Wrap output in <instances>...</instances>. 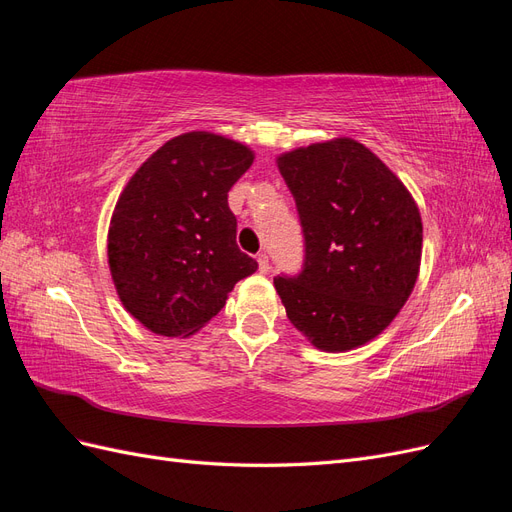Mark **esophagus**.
Segmentation results:
<instances>
[{
	"label": "esophagus",
	"mask_w": 512,
	"mask_h": 512,
	"mask_svg": "<svg viewBox=\"0 0 512 512\" xmlns=\"http://www.w3.org/2000/svg\"><path fill=\"white\" fill-rule=\"evenodd\" d=\"M258 269H260V273H269V269H271V265H269V256L267 254H258Z\"/></svg>",
	"instance_id": "34e87169"
}]
</instances>
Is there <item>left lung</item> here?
I'll return each instance as SVG.
<instances>
[{
    "instance_id": "obj_1",
    "label": "left lung",
    "mask_w": 512,
    "mask_h": 512,
    "mask_svg": "<svg viewBox=\"0 0 512 512\" xmlns=\"http://www.w3.org/2000/svg\"><path fill=\"white\" fill-rule=\"evenodd\" d=\"M277 168L305 235L303 271L273 280L286 316L318 350L365 346L414 290L423 254L416 200L348 136L280 153Z\"/></svg>"
}]
</instances>
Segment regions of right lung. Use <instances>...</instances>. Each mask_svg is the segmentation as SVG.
Returning a JSON list of instances; mask_svg holds the SVG:
<instances>
[{
    "label": "right lung",
    "mask_w": 512,
    "mask_h": 512,
    "mask_svg": "<svg viewBox=\"0 0 512 512\" xmlns=\"http://www.w3.org/2000/svg\"><path fill=\"white\" fill-rule=\"evenodd\" d=\"M254 151L213 132H185L138 166L108 226V269L126 312L164 337H190L258 269L237 245L228 190Z\"/></svg>",
    "instance_id": "right-lung-1"
}]
</instances>
